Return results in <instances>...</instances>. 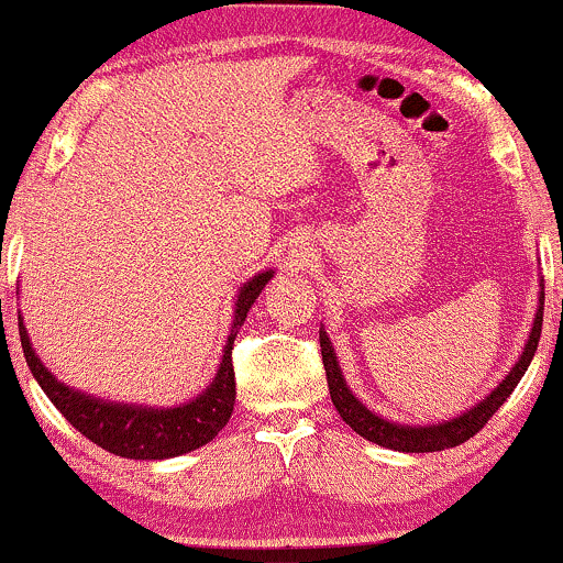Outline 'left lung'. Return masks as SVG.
<instances>
[{"label":"left lung","instance_id":"left-lung-1","mask_svg":"<svg viewBox=\"0 0 563 563\" xmlns=\"http://www.w3.org/2000/svg\"><path fill=\"white\" fill-rule=\"evenodd\" d=\"M540 303H545V290H540ZM540 331H542V307L538 309V318H534L532 333H529V341L525 352H521L519 363L514 365V371L508 373L506 380H503L489 397H484L479 405L471 407V410L463 412L461 418H452V421L437 423V426H418V429L416 426H399V423L386 421V418H378L376 412L367 410V407L346 389L344 376H341V367L335 363V354L325 331H320V352H322V365H325V376H328V391H331L335 410H339V416L344 418V421L352 426L360 437L367 439V442L380 444V448L399 450V452H437V450L457 448V444H463L466 439L479 434L484 426H487L489 418L497 412V407L506 402L510 391L516 389V384H519L521 376L527 373L534 352H538Z\"/></svg>","mask_w":563,"mask_h":563}]
</instances>
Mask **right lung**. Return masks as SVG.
Here are the masks:
<instances>
[{"mask_svg": "<svg viewBox=\"0 0 563 563\" xmlns=\"http://www.w3.org/2000/svg\"><path fill=\"white\" fill-rule=\"evenodd\" d=\"M269 277H273V273H262L241 288L232 328L243 325L251 303L256 301V296L267 286ZM18 331H21L25 363H29L31 373H34V378L38 380L44 394L53 399V405L66 416V421L76 431H81L89 442L113 452V455L132 457V461H161V457L183 455V452L209 444L224 429V423L230 421L232 405H235V371H232V341H235V331L230 333L222 365H219L217 378L211 380L209 389L198 394L192 402L166 407V410L102 402V399L68 389L60 380H55L47 367L38 363L21 318H18Z\"/></svg>", "mask_w": 563, "mask_h": 563, "instance_id": "obj_1", "label": "right lung"}]
</instances>
